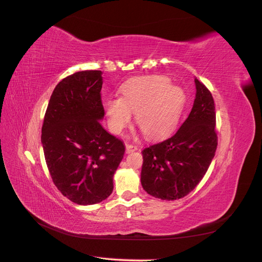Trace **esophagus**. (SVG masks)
Wrapping results in <instances>:
<instances>
[{
    "label": "esophagus",
    "instance_id": "34e87169",
    "mask_svg": "<svg viewBox=\"0 0 262 262\" xmlns=\"http://www.w3.org/2000/svg\"><path fill=\"white\" fill-rule=\"evenodd\" d=\"M137 150V146L133 145V144H126V151L127 152H132Z\"/></svg>",
    "mask_w": 262,
    "mask_h": 262
}]
</instances>
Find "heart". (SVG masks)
I'll return each instance as SVG.
<instances>
[{
	"instance_id": "1",
	"label": "heart",
	"mask_w": 262,
	"mask_h": 262,
	"mask_svg": "<svg viewBox=\"0 0 262 262\" xmlns=\"http://www.w3.org/2000/svg\"><path fill=\"white\" fill-rule=\"evenodd\" d=\"M122 97L107 99L104 106L110 128L120 134L135 113L136 124L147 137H158L178 122L186 104V94L162 76L132 79L123 85Z\"/></svg>"
}]
</instances>
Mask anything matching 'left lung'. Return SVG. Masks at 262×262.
<instances>
[{"instance_id":"8db88e82","label":"left lung","mask_w":262,"mask_h":262,"mask_svg":"<svg viewBox=\"0 0 262 262\" xmlns=\"http://www.w3.org/2000/svg\"><path fill=\"white\" fill-rule=\"evenodd\" d=\"M196 98L187 119L162 142L142 151L143 188L152 197L176 200L196 188L217 149L214 102L210 91L195 78Z\"/></svg>"}]
</instances>
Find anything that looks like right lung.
<instances>
[{
    "label": "right lung",
    "instance_id": "add662e5",
    "mask_svg": "<svg viewBox=\"0 0 262 262\" xmlns=\"http://www.w3.org/2000/svg\"><path fill=\"white\" fill-rule=\"evenodd\" d=\"M100 71L63 78L53 91L42 126L45 162L53 183L77 205L108 197L125 146L99 123L104 117Z\"/></svg>",
    "mask_w": 262,
    "mask_h": 262
}]
</instances>
